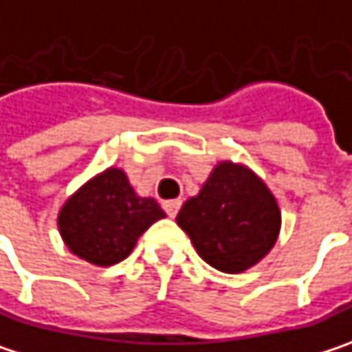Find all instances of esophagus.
Masks as SVG:
<instances>
[{
  "label": "esophagus",
  "instance_id": "esophagus-1",
  "mask_svg": "<svg viewBox=\"0 0 352 352\" xmlns=\"http://www.w3.org/2000/svg\"><path fill=\"white\" fill-rule=\"evenodd\" d=\"M180 206H182V200H166V202H164V210H166V214H168L170 218H174V216L178 214Z\"/></svg>",
  "mask_w": 352,
  "mask_h": 352
}]
</instances>
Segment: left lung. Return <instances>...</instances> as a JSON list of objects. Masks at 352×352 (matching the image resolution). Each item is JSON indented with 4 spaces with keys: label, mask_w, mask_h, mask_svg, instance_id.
<instances>
[{
    "label": "left lung",
    "mask_w": 352,
    "mask_h": 352,
    "mask_svg": "<svg viewBox=\"0 0 352 352\" xmlns=\"http://www.w3.org/2000/svg\"><path fill=\"white\" fill-rule=\"evenodd\" d=\"M176 222L202 261L236 274L270 252L280 232V210L252 170L220 162L198 196L184 202Z\"/></svg>",
    "instance_id": "obj_1"
}]
</instances>
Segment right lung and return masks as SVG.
Listing matches in <instances>:
<instances>
[{
	"label": "right lung",
	"mask_w": 352,
	"mask_h": 352,
	"mask_svg": "<svg viewBox=\"0 0 352 352\" xmlns=\"http://www.w3.org/2000/svg\"><path fill=\"white\" fill-rule=\"evenodd\" d=\"M166 214L154 198H142L120 168H108L72 194L58 216L65 246L96 266L124 261L138 239Z\"/></svg>",
	"instance_id": "add662e5"
}]
</instances>
